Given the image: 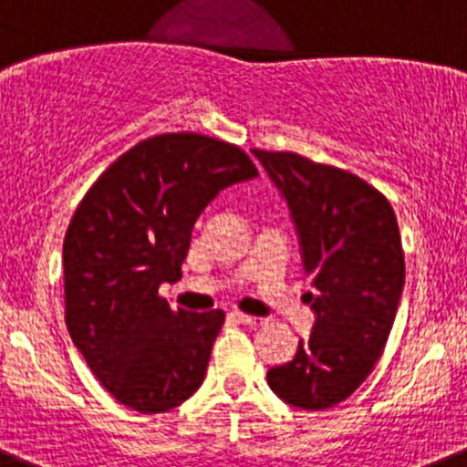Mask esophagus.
Masks as SVG:
<instances>
[{"label":"esophagus","instance_id":"esophagus-1","mask_svg":"<svg viewBox=\"0 0 467 467\" xmlns=\"http://www.w3.org/2000/svg\"><path fill=\"white\" fill-rule=\"evenodd\" d=\"M234 317H237L239 324L248 326V328H257V326L265 324V319H262V317H255V315H244V312H234Z\"/></svg>","mask_w":467,"mask_h":467}]
</instances>
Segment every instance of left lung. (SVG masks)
<instances>
[{"instance_id":"1","label":"left lung","mask_w":467,"mask_h":467,"mask_svg":"<svg viewBox=\"0 0 467 467\" xmlns=\"http://www.w3.org/2000/svg\"><path fill=\"white\" fill-rule=\"evenodd\" d=\"M292 212L317 319L289 363L266 372L271 390L324 410L358 390L386 348L404 289L401 234L390 201L358 175L296 152L253 148Z\"/></svg>"}]
</instances>
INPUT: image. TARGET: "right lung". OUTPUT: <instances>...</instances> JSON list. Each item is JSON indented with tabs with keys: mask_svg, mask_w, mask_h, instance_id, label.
<instances>
[{
	"mask_svg": "<svg viewBox=\"0 0 467 467\" xmlns=\"http://www.w3.org/2000/svg\"><path fill=\"white\" fill-rule=\"evenodd\" d=\"M257 175L242 148L196 132L139 141L86 192L63 239L66 326L116 401L164 413L201 388L223 310H173L192 230L221 189Z\"/></svg>",
	"mask_w": 467,
	"mask_h": 467,
	"instance_id": "1",
	"label": "right lung"
}]
</instances>
